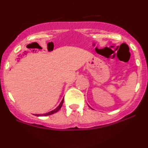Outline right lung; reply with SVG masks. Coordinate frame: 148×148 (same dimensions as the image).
<instances>
[{
    "instance_id": "1",
    "label": "right lung",
    "mask_w": 148,
    "mask_h": 148,
    "mask_svg": "<svg viewBox=\"0 0 148 148\" xmlns=\"http://www.w3.org/2000/svg\"><path fill=\"white\" fill-rule=\"evenodd\" d=\"M63 101H64V99L62 100V101H61V102H60V105H59V106H58L57 108H56V109H54L53 111H51L49 112V113H45V114H40V115L36 114L35 115H37V116H47V115H50L53 114V113H56V112H58V111H59V110L60 109L61 107H62V103H63Z\"/></svg>"
}]
</instances>
